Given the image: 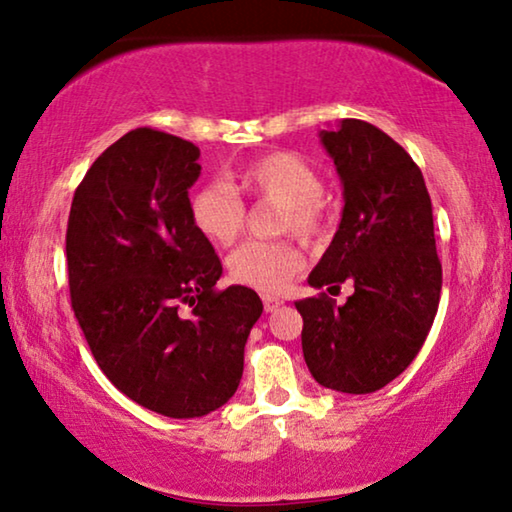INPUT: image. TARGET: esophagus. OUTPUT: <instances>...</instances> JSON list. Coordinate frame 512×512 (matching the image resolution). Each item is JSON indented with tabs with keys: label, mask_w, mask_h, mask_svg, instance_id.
<instances>
[{
	"label": "esophagus",
	"mask_w": 512,
	"mask_h": 512,
	"mask_svg": "<svg viewBox=\"0 0 512 512\" xmlns=\"http://www.w3.org/2000/svg\"><path fill=\"white\" fill-rule=\"evenodd\" d=\"M281 305H284V300L274 298V295H263V307H265V311H277Z\"/></svg>",
	"instance_id": "34e87169"
}]
</instances>
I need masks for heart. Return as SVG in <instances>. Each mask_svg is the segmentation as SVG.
<instances>
[{"label": "heart", "instance_id": "1", "mask_svg": "<svg viewBox=\"0 0 512 512\" xmlns=\"http://www.w3.org/2000/svg\"><path fill=\"white\" fill-rule=\"evenodd\" d=\"M238 194L265 198L284 205L277 228L316 240L325 231L323 177L305 157L293 152H272L238 170L233 184L210 182L189 198L191 224L203 238L228 247L240 238L247 207ZM302 268V254L293 242H244L228 258V274L235 284L263 293H279Z\"/></svg>", "mask_w": 512, "mask_h": 512}]
</instances>
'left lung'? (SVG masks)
<instances>
[{
	"instance_id": "8db88e82",
	"label": "left lung",
	"mask_w": 512,
	"mask_h": 512,
	"mask_svg": "<svg viewBox=\"0 0 512 512\" xmlns=\"http://www.w3.org/2000/svg\"><path fill=\"white\" fill-rule=\"evenodd\" d=\"M321 145L342 180L344 210L309 286L353 295L295 302L302 316V353L323 388L367 395L411 365L425 344L441 298L432 201L402 145L362 120L321 131Z\"/></svg>"
}]
</instances>
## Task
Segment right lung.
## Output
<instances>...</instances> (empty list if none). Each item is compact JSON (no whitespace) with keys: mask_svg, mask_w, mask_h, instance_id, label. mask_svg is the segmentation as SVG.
I'll return each mask as SVG.
<instances>
[{"mask_svg":"<svg viewBox=\"0 0 512 512\" xmlns=\"http://www.w3.org/2000/svg\"><path fill=\"white\" fill-rule=\"evenodd\" d=\"M198 157L184 138L129 131L87 170L66 228L71 307L96 365L168 418L207 416L235 395L263 314L251 288H214L221 261L189 214Z\"/></svg>","mask_w":512,"mask_h":512,"instance_id":"add662e5","label":"right lung"}]
</instances>
